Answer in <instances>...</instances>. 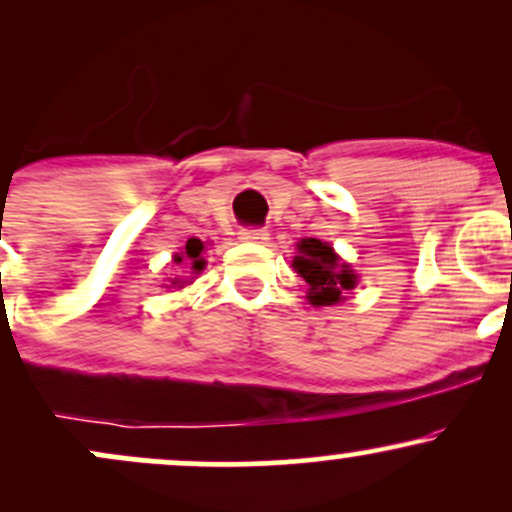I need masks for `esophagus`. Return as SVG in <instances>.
I'll use <instances>...</instances> for the list:
<instances>
[{
	"instance_id": "34e87169",
	"label": "esophagus",
	"mask_w": 512,
	"mask_h": 512,
	"mask_svg": "<svg viewBox=\"0 0 512 512\" xmlns=\"http://www.w3.org/2000/svg\"><path fill=\"white\" fill-rule=\"evenodd\" d=\"M240 240L243 243H264L269 238L267 228H257V226H248V228H240Z\"/></svg>"
}]
</instances>
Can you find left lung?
<instances>
[{
  "label": "left lung",
  "instance_id": "1",
  "mask_svg": "<svg viewBox=\"0 0 512 512\" xmlns=\"http://www.w3.org/2000/svg\"><path fill=\"white\" fill-rule=\"evenodd\" d=\"M293 269L308 284V301L313 305H334L356 286V274L349 264L339 260L327 243L317 238H303Z\"/></svg>",
  "mask_w": 512,
  "mask_h": 512
}]
</instances>
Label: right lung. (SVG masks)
<instances>
[{
	"instance_id": "obj_1",
	"label": "right lung",
	"mask_w": 512,
	"mask_h": 512,
	"mask_svg": "<svg viewBox=\"0 0 512 512\" xmlns=\"http://www.w3.org/2000/svg\"><path fill=\"white\" fill-rule=\"evenodd\" d=\"M202 250H204V243L202 240H197V238H190L187 240V245H185V252H182V255H175V262H185V267L187 264H190L192 269H195V272H202L204 269V257H202ZM173 284H180L178 279H173Z\"/></svg>"
}]
</instances>
